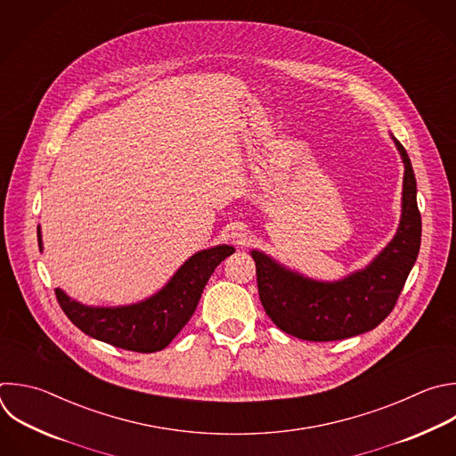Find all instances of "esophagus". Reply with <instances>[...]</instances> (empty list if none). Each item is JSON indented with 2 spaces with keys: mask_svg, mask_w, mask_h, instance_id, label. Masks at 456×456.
Returning <instances> with one entry per match:
<instances>
[{
  "mask_svg": "<svg viewBox=\"0 0 456 456\" xmlns=\"http://www.w3.org/2000/svg\"><path fill=\"white\" fill-rule=\"evenodd\" d=\"M227 240H229L231 243L238 245V247H243V245L248 241V232H247V229H245L243 225L234 224V225H231V227L227 229Z\"/></svg>",
  "mask_w": 456,
  "mask_h": 456,
  "instance_id": "obj_1",
  "label": "esophagus"
}]
</instances>
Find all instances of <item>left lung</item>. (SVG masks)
<instances>
[{
	"label": "left lung",
	"instance_id": "obj_1",
	"mask_svg": "<svg viewBox=\"0 0 456 456\" xmlns=\"http://www.w3.org/2000/svg\"><path fill=\"white\" fill-rule=\"evenodd\" d=\"M392 135V134H390ZM404 165L401 220L392 241L362 270L338 281H317L252 250L261 305L284 333L333 342L374 330L394 310L420 247L417 183L404 146L392 135Z\"/></svg>",
	"mask_w": 456,
	"mask_h": 456
}]
</instances>
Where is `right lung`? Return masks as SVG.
Returning <instances> with one entry per match:
<instances>
[{"mask_svg":"<svg viewBox=\"0 0 456 456\" xmlns=\"http://www.w3.org/2000/svg\"><path fill=\"white\" fill-rule=\"evenodd\" d=\"M37 241L43 250L41 227ZM232 252L231 245L195 252L158 293L126 306H86L61 288L55 295L66 317L86 335L126 351L156 353L188 324L211 273Z\"/></svg>","mask_w":456,"mask_h":456,"instance_id":"add662e5","label":"right lung"}]
</instances>
